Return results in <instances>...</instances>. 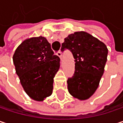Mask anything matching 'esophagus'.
I'll return each instance as SVG.
<instances>
[{
  "label": "esophagus",
  "mask_w": 123,
  "mask_h": 123,
  "mask_svg": "<svg viewBox=\"0 0 123 123\" xmlns=\"http://www.w3.org/2000/svg\"><path fill=\"white\" fill-rule=\"evenodd\" d=\"M56 55H58V57H60V58L61 59V58H62V53H61V52H60V51H59V52H58V53H56Z\"/></svg>",
  "instance_id": "esophagus-1"
}]
</instances>
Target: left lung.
<instances>
[{"label": "left lung", "mask_w": 123, "mask_h": 123, "mask_svg": "<svg viewBox=\"0 0 123 123\" xmlns=\"http://www.w3.org/2000/svg\"><path fill=\"white\" fill-rule=\"evenodd\" d=\"M70 50L75 59V73L68 79L69 92L86 100L98 88L107 61L108 48L98 39L81 31L69 35L62 43L61 51Z\"/></svg>", "instance_id": "obj_1"}]
</instances>
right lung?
<instances>
[{"label": "right lung", "mask_w": 123, "mask_h": 123, "mask_svg": "<svg viewBox=\"0 0 123 123\" xmlns=\"http://www.w3.org/2000/svg\"><path fill=\"white\" fill-rule=\"evenodd\" d=\"M13 63L25 92L41 101L52 94L53 78L60 67V58L42 36L24 40L15 50Z\"/></svg>", "instance_id": "1"}]
</instances>
